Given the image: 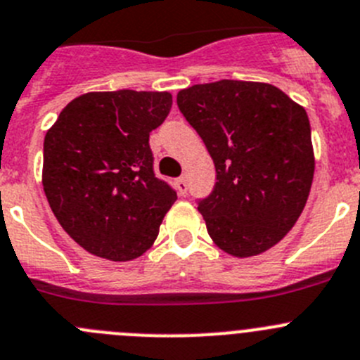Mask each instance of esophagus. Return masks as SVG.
Returning a JSON list of instances; mask_svg holds the SVG:
<instances>
[{"instance_id":"1","label":"esophagus","mask_w":360,"mask_h":360,"mask_svg":"<svg viewBox=\"0 0 360 360\" xmlns=\"http://www.w3.org/2000/svg\"><path fill=\"white\" fill-rule=\"evenodd\" d=\"M176 186H177V191H179V195H186V190H188V183H186V177H179V179L176 181Z\"/></svg>"}]
</instances>
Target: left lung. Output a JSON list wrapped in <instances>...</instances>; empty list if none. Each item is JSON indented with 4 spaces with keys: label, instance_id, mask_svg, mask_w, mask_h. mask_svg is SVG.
<instances>
[{
    "label": "left lung",
    "instance_id": "8db88e82",
    "mask_svg": "<svg viewBox=\"0 0 360 360\" xmlns=\"http://www.w3.org/2000/svg\"><path fill=\"white\" fill-rule=\"evenodd\" d=\"M177 106L199 133L217 183L199 211L234 257L277 245L304 211L314 176L309 117L277 86L220 79L181 90Z\"/></svg>",
    "mask_w": 360,
    "mask_h": 360
}]
</instances>
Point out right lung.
Listing matches in <instances>:
<instances>
[{"label":"right lung","mask_w":360,"mask_h":360,"mask_svg":"<svg viewBox=\"0 0 360 360\" xmlns=\"http://www.w3.org/2000/svg\"><path fill=\"white\" fill-rule=\"evenodd\" d=\"M170 108L169 92H89L46 133L44 193L63 231L94 256L140 257L176 202V191L154 176L149 147Z\"/></svg>","instance_id":"obj_1"}]
</instances>
